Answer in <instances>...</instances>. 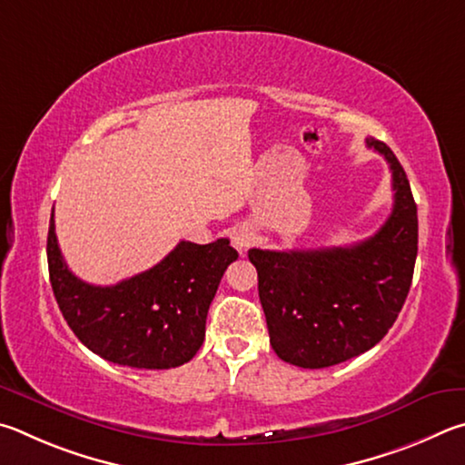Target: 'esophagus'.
<instances>
[{
	"mask_svg": "<svg viewBox=\"0 0 465 465\" xmlns=\"http://www.w3.org/2000/svg\"><path fill=\"white\" fill-rule=\"evenodd\" d=\"M231 241L234 249L245 251L251 247V242H253V232H251L247 226H239L231 232Z\"/></svg>",
	"mask_w": 465,
	"mask_h": 465,
	"instance_id": "1",
	"label": "esophagus"
}]
</instances>
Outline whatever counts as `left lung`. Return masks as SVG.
I'll return each instance as SVG.
<instances>
[{"instance_id":"8db88e82","label":"left lung","mask_w":465,"mask_h":465,"mask_svg":"<svg viewBox=\"0 0 465 465\" xmlns=\"http://www.w3.org/2000/svg\"><path fill=\"white\" fill-rule=\"evenodd\" d=\"M392 171V214L373 237L351 247L308 251L249 249L257 270L270 343L280 360L331 368L384 339L409 296L419 245L411 183L396 154L376 138Z\"/></svg>"}]
</instances>
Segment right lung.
I'll list each match as a JSON object with an SVG mask.
<instances>
[{
	"instance_id": "obj_1",
	"label": "right lung",
	"mask_w": 465,
	"mask_h": 465,
	"mask_svg": "<svg viewBox=\"0 0 465 465\" xmlns=\"http://www.w3.org/2000/svg\"><path fill=\"white\" fill-rule=\"evenodd\" d=\"M46 257L56 304L89 351L128 368L169 370L198 353L212 298L239 253L228 239L182 241L151 270L116 286H94L64 263L53 214Z\"/></svg>"
}]
</instances>
